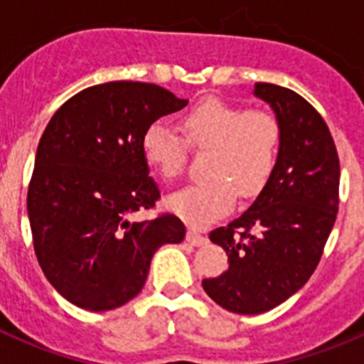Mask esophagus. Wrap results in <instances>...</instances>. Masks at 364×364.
Wrapping results in <instances>:
<instances>
[{
    "label": "esophagus",
    "mask_w": 364,
    "mask_h": 364,
    "mask_svg": "<svg viewBox=\"0 0 364 364\" xmlns=\"http://www.w3.org/2000/svg\"><path fill=\"white\" fill-rule=\"evenodd\" d=\"M186 239H188L189 244H193V246H202V244H205V237L202 233H198L197 230H189L188 235H186Z\"/></svg>",
    "instance_id": "34e87169"
}]
</instances>
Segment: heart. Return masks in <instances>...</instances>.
Segmentation results:
<instances>
[{"mask_svg":"<svg viewBox=\"0 0 364 364\" xmlns=\"http://www.w3.org/2000/svg\"><path fill=\"white\" fill-rule=\"evenodd\" d=\"M180 129L193 147H211L205 182L173 193L167 205L193 226H204L231 210L239 193L255 197L277 164L281 125L266 111H247L222 100H205L182 118ZM142 156L162 178L182 173L184 140L162 122L144 131Z\"/></svg>","mask_w":364,"mask_h":364,"instance_id":"1","label":"heart"}]
</instances>
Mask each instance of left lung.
<instances>
[{"mask_svg":"<svg viewBox=\"0 0 364 364\" xmlns=\"http://www.w3.org/2000/svg\"><path fill=\"white\" fill-rule=\"evenodd\" d=\"M253 96L281 125L277 164L253 204L210 233L230 268L202 281L217 304L240 315L264 314L306 284L339 210V156L319 112L273 83H255Z\"/></svg>","mask_w":364,"mask_h":364,"instance_id":"8db88e82","label":"left lung"}]
</instances>
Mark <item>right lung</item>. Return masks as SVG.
Returning a JSON list of instances; mask_svg holds the SVG:
<instances>
[{"mask_svg":"<svg viewBox=\"0 0 364 364\" xmlns=\"http://www.w3.org/2000/svg\"><path fill=\"white\" fill-rule=\"evenodd\" d=\"M186 105L154 83L109 82L67 100L45 127L28 222L45 277L76 306H124L144 288L154 252L184 240L175 215L133 217L160 198L142 156L144 131Z\"/></svg>","mask_w":364,"mask_h":364,"instance_id":"1","label":"right lung"}]
</instances>
